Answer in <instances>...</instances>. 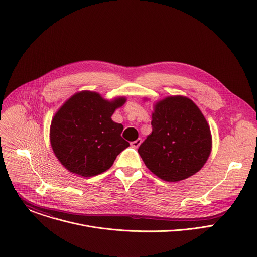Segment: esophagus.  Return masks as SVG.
<instances>
[{"label": "esophagus", "mask_w": 257, "mask_h": 257, "mask_svg": "<svg viewBox=\"0 0 257 257\" xmlns=\"http://www.w3.org/2000/svg\"><path fill=\"white\" fill-rule=\"evenodd\" d=\"M140 144H141V139L140 138H138L135 141L131 142V146H132V148H134V149H137Z\"/></svg>", "instance_id": "esophagus-1"}]
</instances>
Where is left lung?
Listing matches in <instances>:
<instances>
[{"mask_svg":"<svg viewBox=\"0 0 257 257\" xmlns=\"http://www.w3.org/2000/svg\"><path fill=\"white\" fill-rule=\"evenodd\" d=\"M153 132L138 154L155 175L177 182L197 173L211 149L208 124L198 106L184 96H170L156 104Z\"/></svg>","mask_w":257,"mask_h":257,"instance_id":"obj_1","label":"left lung"}]
</instances>
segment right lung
Returning <instances> with one entry per match:
<instances>
[{"mask_svg": "<svg viewBox=\"0 0 257 257\" xmlns=\"http://www.w3.org/2000/svg\"><path fill=\"white\" fill-rule=\"evenodd\" d=\"M125 100L107 101L96 92L82 91L63 104L51 124V144L67 170L83 177L98 175L128 148L121 136L123 125L111 118Z\"/></svg>", "mask_w": 257, "mask_h": 257, "instance_id": "right-lung-1", "label": "right lung"}]
</instances>
